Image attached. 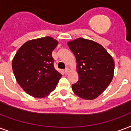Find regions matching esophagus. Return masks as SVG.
<instances>
[{"mask_svg": "<svg viewBox=\"0 0 131 131\" xmlns=\"http://www.w3.org/2000/svg\"><path fill=\"white\" fill-rule=\"evenodd\" d=\"M68 71H69V70L68 68H66L64 70H63V72H64V73L65 74H68Z\"/></svg>", "mask_w": 131, "mask_h": 131, "instance_id": "esophagus-1", "label": "esophagus"}]
</instances>
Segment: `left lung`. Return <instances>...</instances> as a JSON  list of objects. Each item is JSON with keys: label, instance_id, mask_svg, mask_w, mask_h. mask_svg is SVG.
Masks as SVG:
<instances>
[{"label": "left lung", "instance_id": "obj_1", "mask_svg": "<svg viewBox=\"0 0 131 131\" xmlns=\"http://www.w3.org/2000/svg\"><path fill=\"white\" fill-rule=\"evenodd\" d=\"M68 45L76 57L79 74V81L72 85L73 92L83 99L94 100L113 79V58L102 46L90 39L78 38Z\"/></svg>", "mask_w": 131, "mask_h": 131}]
</instances>
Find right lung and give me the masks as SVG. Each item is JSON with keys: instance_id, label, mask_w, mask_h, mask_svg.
<instances>
[{"instance_id": "1", "label": "right lung", "mask_w": 131, "mask_h": 131, "mask_svg": "<svg viewBox=\"0 0 131 131\" xmlns=\"http://www.w3.org/2000/svg\"><path fill=\"white\" fill-rule=\"evenodd\" d=\"M57 44L50 37L32 39L24 43L13 59L12 69L18 83L35 98L49 95L61 77L54 69L52 57Z\"/></svg>"}]
</instances>
